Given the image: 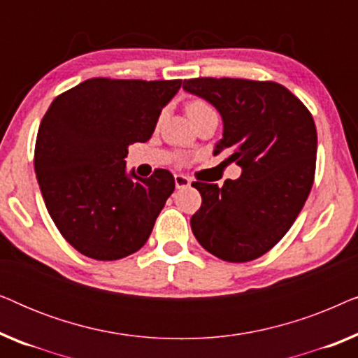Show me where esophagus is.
Listing matches in <instances>:
<instances>
[{
    "label": "esophagus",
    "mask_w": 358,
    "mask_h": 358,
    "mask_svg": "<svg viewBox=\"0 0 358 358\" xmlns=\"http://www.w3.org/2000/svg\"><path fill=\"white\" fill-rule=\"evenodd\" d=\"M174 182H176V187H178V189H185V187H189V185H190V179L184 174H176L174 176Z\"/></svg>",
    "instance_id": "34e87169"
}]
</instances>
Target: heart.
I'll list each match as a JSON object with an SVG mask.
<instances>
[{"mask_svg": "<svg viewBox=\"0 0 358 358\" xmlns=\"http://www.w3.org/2000/svg\"><path fill=\"white\" fill-rule=\"evenodd\" d=\"M185 112H187V115L190 117V120H197L199 117H202L205 114H212L213 107L208 104L207 101L203 99H192L189 101L187 104H185Z\"/></svg>", "mask_w": 358, "mask_h": 358, "instance_id": "obj_1", "label": "heart"}]
</instances>
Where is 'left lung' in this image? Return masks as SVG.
Here are the masks:
<instances>
[{"label":"left lung","mask_w":358,"mask_h":358,"mask_svg":"<svg viewBox=\"0 0 358 358\" xmlns=\"http://www.w3.org/2000/svg\"><path fill=\"white\" fill-rule=\"evenodd\" d=\"M187 92L223 119L213 155L241 166V178L192 182L202 205L190 218L197 241L228 262H248L275 246L301 212L315 180L317 135L311 112L285 86L241 78H194Z\"/></svg>","instance_id":"8db88e82"}]
</instances>
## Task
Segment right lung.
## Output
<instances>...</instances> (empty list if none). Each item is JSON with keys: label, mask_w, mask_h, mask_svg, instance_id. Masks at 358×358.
<instances>
[{"label": "right lung", "mask_w": 358, "mask_h": 358, "mask_svg": "<svg viewBox=\"0 0 358 358\" xmlns=\"http://www.w3.org/2000/svg\"><path fill=\"white\" fill-rule=\"evenodd\" d=\"M182 80L91 78L57 96L38 127L34 168L50 217L76 251L117 261L148 241L174 176L127 174L129 145L153 135Z\"/></svg>", "instance_id": "1"}]
</instances>
